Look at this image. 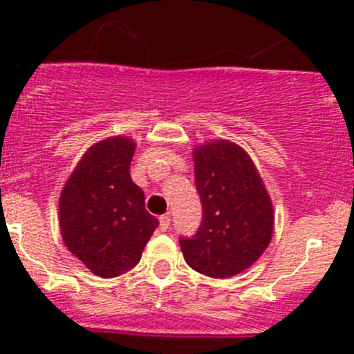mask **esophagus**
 <instances>
[{
    "mask_svg": "<svg viewBox=\"0 0 354 354\" xmlns=\"http://www.w3.org/2000/svg\"><path fill=\"white\" fill-rule=\"evenodd\" d=\"M169 224H171V216L169 214H164V216L159 217V227L162 231L169 230Z\"/></svg>",
    "mask_w": 354,
    "mask_h": 354,
    "instance_id": "esophagus-1",
    "label": "esophagus"
}]
</instances>
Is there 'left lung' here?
I'll use <instances>...</instances> for the list:
<instances>
[{"label": "left lung", "mask_w": 354, "mask_h": 354, "mask_svg": "<svg viewBox=\"0 0 354 354\" xmlns=\"http://www.w3.org/2000/svg\"><path fill=\"white\" fill-rule=\"evenodd\" d=\"M192 156L203 219L195 236L181 238V252L203 276L233 277L253 266L272 240V200L252 157L234 142L198 144Z\"/></svg>", "instance_id": "obj_1"}]
</instances>
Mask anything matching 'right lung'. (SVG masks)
Listing matches in <instances>:
<instances>
[{"instance_id": "1", "label": "right lung", "mask_w": 354, "mask_h": 354, "mask_svg": "<svg viewBox=\"0 0 354 354\" xmlns=\"http://www.w3.org/2000/svg\"><path fill=\"white\" fill-rule=\"evenodd\" d=\"M137 144L116 135L99 140L78 160L59 195L63 243L92 274L116 277L140 262L159 221L145 210L131 181Z\"/></svg>"}]
</instances>
